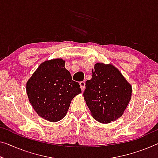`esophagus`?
Returning a JSON list of instances; mask_svg holds the SVG:
<instances>
[{
	"mask_svg": "<svg viewBox=\"0 0 158 158\" xmlns=\"http://www.w3.org/2000/svg\"><path fill=\"white\" fill-rule=\"evenodd\" d=\"M79 85H80V87H81V90L84 91V89H85V82H84V81H80L79 82Z\"/></svg>",
	"mask_w": 158,
	"mask_h": 158,
	"instance_id": "obj_1",
	"label": "esophagus"
}]
</instances>
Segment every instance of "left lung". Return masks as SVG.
I'll return each mask as SVG.
<instances>
[{"label": "left lung", "instance_id": "1", "mask_svg": "<svg viewBox=\"0 0 158 158\" xmlns=\"http://www.w3.org/2000/svg\"><path fill=\"white\" fill-rule=\"evenodd\" d=\"M86 81L84 99L94 118L109 123L121 117L131 100L132 87L111 64L97 63Z\"/></svg>", "mask_w": 158, "mask_h": 158}]
</instances>
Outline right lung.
Listing matches in <instances>:
<instances>
[{
    "instance_id": "obj_1",
    "label": "right lung",
    "mask_w": 158,
    "mask_h": 158,
    "mask_svg": "<svg viewBox=\"0 0 158 158\" xmlns=\"http://www.w3.org/2000/svg\"><path fill=\"white\" fill-rule=\"evenodd\" d=\"M62 59L46 61L28 80L26 91L32 106L40 116L51 122L63 118L71 101L81 92Z\"/></svg>"
}]
</instances>
